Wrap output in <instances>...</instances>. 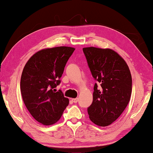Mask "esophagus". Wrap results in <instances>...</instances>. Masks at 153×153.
Segmentation results:
<instances>
[{
  "label": "esophagus",
  "instance_id": "obj_1",
  "mask_svg": "<svg viewBox=\"0 0 153 153\" xmlns=\"http://www.w3.org/2000/svg\"><path fill=\"white\" fill-rule=\"evenodd\" d=\"M72 101L74 102V103H76V102H78L79 99L78 98H74V99H72Z\"/></svg>",
  "mask_w": 153,
  "mask_h": 153
}]
</instances>
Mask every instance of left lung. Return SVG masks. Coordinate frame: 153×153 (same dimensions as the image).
Instances as JSON below:
<instances>
[{
    "label": "left lung",
    "mask_w": 153,
    "mask_h": 153,
    "mask_svg": "<svg viewBox=\"0 0 153 153\" xmlns=\"http://www.w3.org/2000/svg\"><path fill=\"white\" fill-rule=\"evenodd\" d=\"M88 65L97 83L93 100L88 108L89 118L95 125L106 127L122 114L131 94V76L125 60L114 50L83 48Z\"/></svg>",
    "instance_id": "1"
}]
</instances>
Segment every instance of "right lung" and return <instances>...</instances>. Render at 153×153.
<instances>
[{
  "instance_id": "1",
  "label": "right lung",
  "mask_w": 153,
  "mask_h": 153,
  "mask_svg": "<svg viewBox=\"0 0 153 153\" xmlns=\"http://www.w3.org/2000/svg\"><path fill=\"white\" fill-rule=\"evenodd\" d=\"M74 48L57 47L37 51L25 65L21 77L23 101L32 116L41 124L59 120L69 104L68 98L55 88L60 83L65 67Z\"/></svg>"
}]
</instances>
